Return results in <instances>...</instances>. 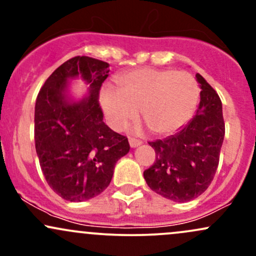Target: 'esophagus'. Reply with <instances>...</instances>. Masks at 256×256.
I'll list each match as a JSON object with an SVG mask.
<instances>
[{"label":"esophagus","mask_w":256,"mask_h":256,"mask_svg":"<svg viewBox=\"0 0 256 256\" xmlns=\"http://www.w3.org/2000/svg\"><path fill=\"white\" fill-rule=\"evenodd\" d=\"M128 143H130L131 148H136V146L142 144V142H140V140H134V138H130V140H128Z\"/></svg>","instance_id":"esophagus-1"}]
</instances>
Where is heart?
Wrapping results in <instances>:
<instances>
[{"instance_id": "heart-1", "label": "heart", "mask_w": 256, "mask_h": 256, "mask_svg": "<svg viewBox=\"0 0 256 256\" xmlns=\"http://www.w3.org/2000/svg\"><path fill=\"white\" fill-rule=\"evenodd\" d=\"M118 89L104 85L100 104L108 124L122 130L140 116L152 132L170 134L192 119L198 86L189 73L173 70L137 68L116 77Z\"/></svg>"}]
</instances>
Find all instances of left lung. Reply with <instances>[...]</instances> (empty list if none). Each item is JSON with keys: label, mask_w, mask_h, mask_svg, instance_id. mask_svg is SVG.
Masks as SVG:
<instances>
[{"label": "left lung", "mask_w": 256, "mask_h": 256, "mask_svg": "<svg viewBox=\"0 0 256 256\" xmlns=\"http://www.w3.org/2000/svg\"><path fill=\"white\" fill-rule=\"evenodd\" d=\"M196 116L176 134L149 142L156 160L143 176L152 192L174 202L198 198L212 183L225 136L222 106L218 94L201 74Z\"/></svg>", "instance_id": "left-lung-1"}]
</instances>
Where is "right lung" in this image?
Returning <instances> with one entry per match:
<instances>
[{
  "label": "right lung",
  "instance_id": "right-lung-1",
  "mask_svg": "<svg viewBox=\"0 0 256 256\" xmlns=\"http://www.w3.org/2000/svg\"><path fill=\"white\" fill-rule=\"evenodd\" d=\"M108 73L110 64L76 56L58 67L38 92L37 156L49 186L67 201L82 202L100 195L110 185L116 161L130 150L128 138L104 122L98 92ZM78 78L88 90L74 100L69 82Z\"/></svg>",
  "mask_w": 256,
  "mask_h": 256
}]
</instances>
